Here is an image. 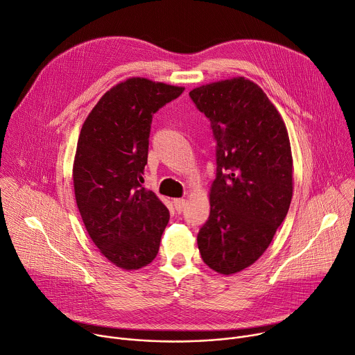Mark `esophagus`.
I'll return each mask as SVG.
<instances>
[{"label": "esophagus", "mask_w": 355, "mask_h": 355, "mask_svg": "<svg viewBox=\"0 0 355 355\" xmlns=\"http://www.w3.org/2000/svg\"><path fill=\"white\" fill-rule=\"evenodd\" d=\"M173 205H175V209L180 213L186 206V200L184 199H173Z\"/></svg>", "instance_id": "esophagus-1"}]
</instances>
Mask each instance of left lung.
Masks as SVG:
<instances>
[{
  "mask_svg": "<svg viewBox=\"0 0 355 355\" xmlns=\"http://www.w3.org/2000/svg\"><path fill=\"white\" fill-rule=\"evenodd\" d=\"M217 142L210 216L198 234L203 261L220 275L252 266L267 250L293 198L286 123L263 89L237 76L189 92Z\"/></svg>",
  "mask_w": 355,
  "mask_h": 355,
  "instance_id": "8db88e82",
  "label": "left lung"
}]
</instances>
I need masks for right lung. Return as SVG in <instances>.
<instances>
[{
    "label": "right lung",
    "mask_w": 355,
    "mask_h": 355,
    "mask_svg": "<svg viewBox=\"0 0 355 355\" xmlns=\"http://www.w3.org/2000/svg\"><path fill=\"white\" fill-rule=\"evenodd\" d=\"M183 87L133 76L112 87L80 129L73 168L76 205L102 256L123 270L153 261L169 210L142 187L152 116Z\"/></svg>",
    "instance_id": "obj_1"
}]
</instances>
